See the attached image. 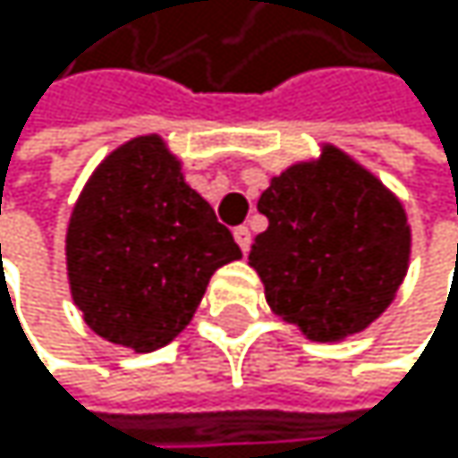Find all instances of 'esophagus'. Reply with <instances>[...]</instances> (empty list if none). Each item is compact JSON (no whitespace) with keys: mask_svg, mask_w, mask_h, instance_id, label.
I'll return each mask as SVG.
<instances>
[{"mask_svg":"<svg viewBox=\"0 0 458 458\" xmlns=\"http://www.w3.org/2000/svg\"><path fill=\"white\" fill-rule=\"evenodd\" d=\"M233 239H236V244L242 247V252H247V250H250V242H252V236H250L247 227H236V231H233Z\"/></svg>","mask_w":458,"mask_h":458,"instance_id":"1","label":"esophagus"}]
</instances>
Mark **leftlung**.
Returning a JSON list of instances; mask_svg holds the SVG:
<instances>
[{"label":"left lung","mask_w":458,"mask_h":458,"mask_svg":"<svg viewBox=\"0 0 458 458\" xmlns=\"http://www.w3.org/2000/svg\"><path fill=\"white\" fill-rule=\"evenodd\" d=\"M269 227L250 267L272 313L318 344L371 327L410 269L412 231L401 200L349 153L321 145L318 159L272 178L258 200Z\"/></svg>","instance_id":"obj_1"}]
</instances>
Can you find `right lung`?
Here are the masks:
<instances>
[{
    "label": "right lung",
    "mask_w": 458,
    "mask_h": 458,
    "mask_svg": "<svg viewBox=\"0 0 458 458\" xmlns=\"http://www.w3.org/2000/svg\"><path fill=\"white\" fill-rule=\"evenodd\" d=\"M231 231L191 189L159 134L114 148L71 211L65 267L73 305L109 344L167 346L195 316L211 275L239 260Z\"/></svg>",
    "instance_id": "right-lung-1"
}]
</instances>
